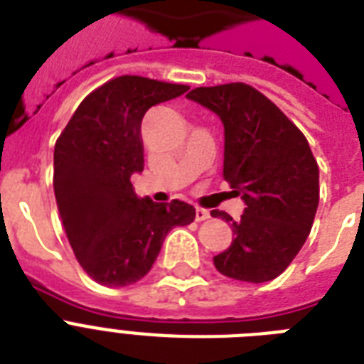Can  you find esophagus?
<instances>
[{
    "mask_svg": "<svg viewBox=\"0 0 364 364\" xmlns=\"http://www.w3.org/2000/svg\"><path fill=\"white\" fill-rule=\"evenodd\" d=\"M205 219H210V211L204 208H196V221H205Z\"/></svg>",
    "mask_w": 364,
    "mask_h": 364,
    "instance_id": "esophagus-1",
    "label": "esophagus"
}]
</instances>
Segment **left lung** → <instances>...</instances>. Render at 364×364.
Masks as SVG:
<instances>
[{"mask_svg":"<svg viewBox=\"0 0 364 364\" xmlns=\"http://www.w3.org/2000/svg\"><path fill=\"white\" fill-rule=\"evenodd\" d=\"M187 98L221 119L223 176L245 204L240 221L211 211L230 223L234 236L213 264L238 282H270L299 255L319 204V168L308 139L276 104L243 82L194 88Z\"/></svg>","mask_w":364,"mask_h":364,"instance_id":"left-lung-1","label":"left lung"}]
</instances>
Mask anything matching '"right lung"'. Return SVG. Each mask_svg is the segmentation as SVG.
<instances>
[{
  "label": "right lung",
  "instance_id": "1",
  "mask_svg": "<svg viewBox=\"0 0 364 364\" xmlns=\"http://www.w3.org/2000/svg\"><path fill=\"white\" fill-rule=\"evenodd\" d=\"M187 90L147 77H117L82 100L54 145V196L64 230L82 270L100 285L139 282L171 228L196 217L181 200L139 198L130 183L143 171V115Z\"/></svg>",
  "mask_w": 364,
  "mask_h": 364
}]
</instances>
